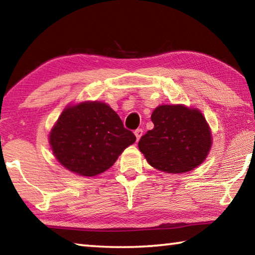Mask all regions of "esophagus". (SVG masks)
I'll return each instance as SVG.
<instances>
[{
  "label": "esophagus",
  "mask_w": 255,
  "mask_h": 255,
  "mask_svg": "<svg viewBox=\"0 0 255 255\" xmlns=\"http://www.w3.org/2000/svg\"><path fill=\"white\" fill-rule=\"evenodd\" d=\"M135 136H136V138H137V140H139V138L141 137V135H143V129H140V128H138V129H136L135 131Z\"/></svg>",
  "instance_id": "obj_1"
}]
</instances>
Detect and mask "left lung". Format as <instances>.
I'll list each match as a JSON object with an SVG mask.
<instances>
[{
  "mask_svg": "<svg viewBox=\"0 0 255 255\" xmlns=\"http://www.w3.org/2000/svg\"><path fill=\"white\" fill-rule=\"evenodd\" d=\"M150 119L154 128L141 136L138 147L153 167L183 173L205 161L211 135L199 110L180 105L159 106Z\"/></svg>",
  "mask_w": 255,
  "mask_h": 255,
  "instance_id": "obj_1",
  "label": "left lung"
}]
</instances>
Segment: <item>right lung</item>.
I'll use <instances>...</instances> for the list:
<instances>
[{"label": "right lung", "mask_w": 255, "mask_h": 255, "mask_svg": "<svg viewBox=\"0 0 255 255\" xmlns=\"http://www.w3.org/2000/svg\"><path fill=\"white\" fill-rule=\"evenodd\" d=\"M136 136L102 102L66 108L51 129L49 143L57 161L74 173L94 176L109 169Z\"/></svg>", "instance_id": "right-lung-1"}]
</instances>
